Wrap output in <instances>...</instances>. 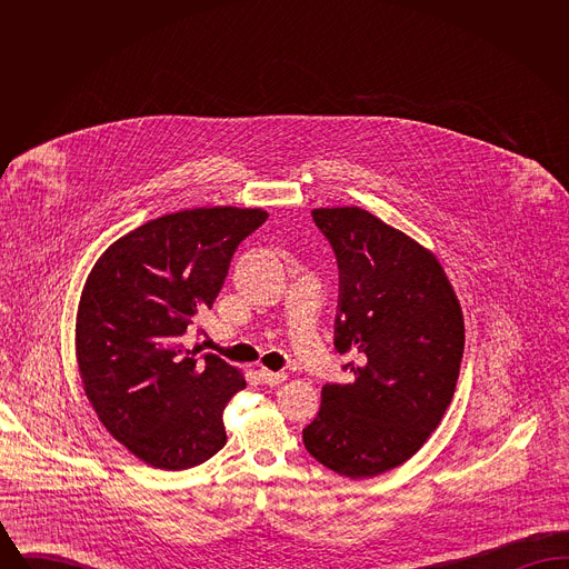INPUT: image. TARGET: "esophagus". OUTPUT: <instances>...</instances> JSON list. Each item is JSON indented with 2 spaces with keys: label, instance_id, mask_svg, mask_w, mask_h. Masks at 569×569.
I'll return each mask as SVG.
<instances>
[{
  "label": "esophagus",
  "instance_id": "obj_1",
  "mask_svg": "<svg viewBox=\"0 0 569 569\" xmlns=\"http://www.w3.org/2000/svg\"><path fill=\"white\" fill-rule=\"evenodd\" d=\"M258 376L262 379V383H267V386H277V383H281V381H286V373H279V371H269V369H260L258 371Z\"/></svg>",
  "mask_w": 569,
  "mask_h": 569
}]
</instances>
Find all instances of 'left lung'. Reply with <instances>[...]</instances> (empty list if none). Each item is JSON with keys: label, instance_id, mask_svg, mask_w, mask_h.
<instances>
[{"label": "left lung", "instance_id": "8db88e82", "mask_svg": "<svg viewBox=\"0 0 569 569\" xmlns=\"http://www.w3.org/2000/svg\"><path fill=\"white\" fill-rule=\"evenodd\" d=\"M341 271L337 352L350 383H326L307 452L350 480L411 459L450 406L465 322L437 256L360 207L313 209Z\"/></svg>", "mask_w": 569, "mask_h": 569}]
</instances>
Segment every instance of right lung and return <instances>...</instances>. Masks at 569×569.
Masks as SVG:
<instances>
[{
  "label": "right lung",
  "instance_id": "right-lung-1",
  "mask_svg": "<svg viewBox=\"0 0 569 569\" xmlns=\"http://www.w3.org/2000/svg\"><path fill=\"white\" fill-rule=\"evenodd\" d=\"M262 209L200 207L123 234L89 272L74 348L87 401L136 459L190 469L226 446L223 409L243 373L216 353L183 350L211 309L232 253L267 221Z\"/></svg>",
  "mask_w": 569,
  "mask_h": 569
}]
</instances>
